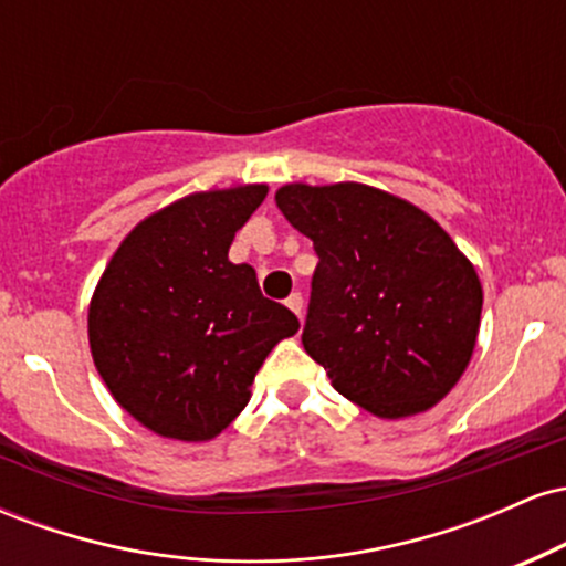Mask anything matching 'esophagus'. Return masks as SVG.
I'll list each match as a JSON object with an SVG mask.
<instances>
[{
    "mask_svg": "<svg viewBox=\"0 0 566 566\" xmlns=\"http://www.w3.org/2000/svg\"><path fill=\"white\" fill-rule=\"evenodd\" d=\"M287 308L295 311L297 319H303V295L301 292H292V295L287 297Z\"/></svg>",
    "mask_w": 566,
    "mask_h": 566,
    "instance_id": "1",
    "label": "esophagus"
}]
</instances>
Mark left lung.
I'll return each instance as SVG.
<instances>
[{"instance_id": "obj_1", "label": "left lung", "mask_w": 566, "mask_h": 566, "mask_svg": "<svg viewBox=\"0 0 566 566\" xmlns=\"http://www.w3.org/2000/svg\"><path fill=\"white\" fill-rule=\"evenodd\" d=\"M276 207L319 255L303 348L335 391L386 420L444 399L482 319V282L450 233L365 184H287Z\"/></svg>"}]
</instances>
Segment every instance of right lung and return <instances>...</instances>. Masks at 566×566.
I'll return each mask as SVG.
<instances>
[{"label": "right lung", "mask_w": 566, "mask_h": 566, "mask_svg": "<svg viewBox=\"0 0 566 566\" xmlns=\"http://www.w3.org/2000/svg\"><path fill=\"white\" fill-rule=\"evenodd\" d=\"M269 193L199 191L140 220L93 292V361L122 409L167 439H216L250 401L265 356L301 322L263 297L229 247Z\"/></svg>", "instance_id": "obj_1"}]
</instances>
